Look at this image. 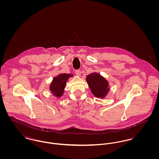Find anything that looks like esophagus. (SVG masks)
<instances>
[{
	"instance_id": "obj_1",
	"label": "esophagus",
	"mask_w": 159,
	"mask_h": 159,
	"mask_svg": "<svg viewBox=\"0 0 159 159\" xmlns=\"http://www.w3.org/2000/svg\"><path fill=\"white\" fill-rule=\"evenodd\" d=\"M75 73L78 76H80L81 75V71L80 70H77L75 71Z\"/></svg>"
}]
</instances>
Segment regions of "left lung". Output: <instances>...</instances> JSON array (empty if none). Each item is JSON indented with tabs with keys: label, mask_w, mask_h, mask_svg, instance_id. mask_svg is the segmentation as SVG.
<instances>
[{
	"label": "left lung",
	"mask_w": 159,
	"mask_h": 159,
	"mask_svg": "<svg viewBox=\"0 0 159 159\" xmlns=\"http://www.w3.org/2000/svg\"><path fill=\"white\" fill-rule=\"evenodd\" d=\"M87 83L93 95L100 98H104L110 91L108 81L99 73L93 72L87 75Z\"/></svg>",
	"instance_id": "obj_1"
}]
</instances>
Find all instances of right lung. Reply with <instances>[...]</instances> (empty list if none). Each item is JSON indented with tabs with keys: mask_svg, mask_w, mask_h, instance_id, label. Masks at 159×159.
<instances>
[{
	"mask_svg": "<svg viewBox=\"0 0 159 159\" xmlns=\"http://www.w3.org/2000/svg\"><path fill=\"white\" fill-rule=\"evenodd\" d=\"M73 76V74L71 73H62L54 77L49 86V90L54 96L59 98L64 94L66 83L68 78Z\"/></svg>",
	"mask_w": 159,
	"mask_h": 159,
	"instance_id": "obj_1",
	"label": "right lung"
}]
</instances>
